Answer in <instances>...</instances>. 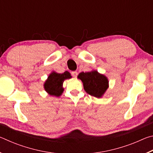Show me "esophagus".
Wrapping results in <instances>:
<instances>
[{
  "label": "esophagus",
  "instance_id": "34e87169",
  "mask_svg": "<svg viewBox=\"0 0 153 153\" xmlns=\"http://www.w3.org/2000/svg\"><path fill=\"white\" fill-rule=\"evenodd\" d=\"M71 76L74 77H76L77 76V71H71Z\"/></svg>",
  "mask_w": 153,
  "mask_h": 153
}]
</instances>
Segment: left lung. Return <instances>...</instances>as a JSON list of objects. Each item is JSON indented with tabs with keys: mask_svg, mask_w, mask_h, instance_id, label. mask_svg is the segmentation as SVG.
<instances>
[{
	"mask_svg": "<svg viewBox=\"0 0 153 153\" xmlns=\"http://www.w3.org/2000/svg\"><path fill=\"white\" fill-rule=\"evenodd\" d=\"M77 77L82 81L85 91L93 97H101L108 88L107 78L97 71L82 72Z\"/></svg>",
	"mask_w": 153,
	"mask_h": 153,
	"instance_id": "1",
	"label": "left lung"
}]
</instances>
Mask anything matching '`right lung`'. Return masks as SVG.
<instances>
[{
    "mask_svg": "<svg viewBox=\"0 0 153 153\" xmlns=\"http://www.w3.org/2000/svg\"><path fill=\"white\" fill-rule=\"evenodd\" d=\"M71 77V75L68 71H65L63 74L53 72L49 75L47 80L45 82V90L51 95L59 97L63 92V88H62L63 81L65 79H69Z\"/></svg>",
    "mask_w": 153,
    "mask_h": 153,
    "instance_id": "1",
    "label": "right lung"
}]
</instances>
